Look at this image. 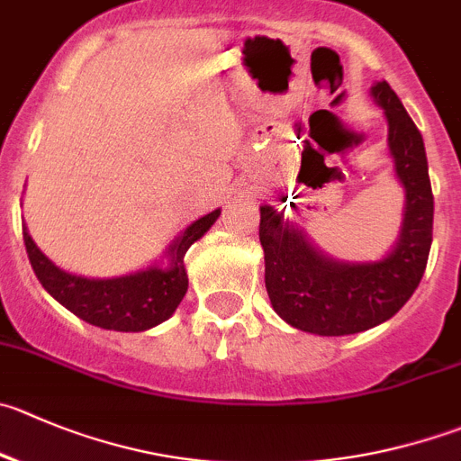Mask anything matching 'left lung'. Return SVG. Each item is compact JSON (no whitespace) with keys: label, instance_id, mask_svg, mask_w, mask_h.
Listing matches in <instances>:
<instances>
[{"label":"left lung","instance_id":"1","mask_svg":"<svg viewBox=\"0 0 461 461\" xmlns=\"http://www.w3.org/2000/svg\"><path fill=\"white\" fill-rule=\"evenodd\" d=\"M387 120L393 174L405 192L401 233L380 260L323 253L274 205H260V244L271 308L292 328L321 337L355 335L392 319L423 278L432 247V199L423 138L387 81L371 86Z\"/></svg>","mask_w":461,"mask_h":461}]
</instances>
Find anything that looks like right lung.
<instances>
[{
    "instance_id": "add662e5",
    "label": "right lung",
    "mask_w": 461,
    "mask_h": 461,
    "mask_svg": "<svg viewBox=\"0 0 461 461\" xmlns=\"http://www.w3.org/2000/svg\"><path fill=\"white\" fill-rule=\"evenodd\" d=\"M219 214L221 208L192 221L165 249L162 260L111 278L69 274L56 267L38 249L26 230V223H22V235L38 280L63 308L104 330L142 332L167 321L176 312L187 292V271L183 258L196 240L208 233Z\"/></svg>"
}]
</instances>
